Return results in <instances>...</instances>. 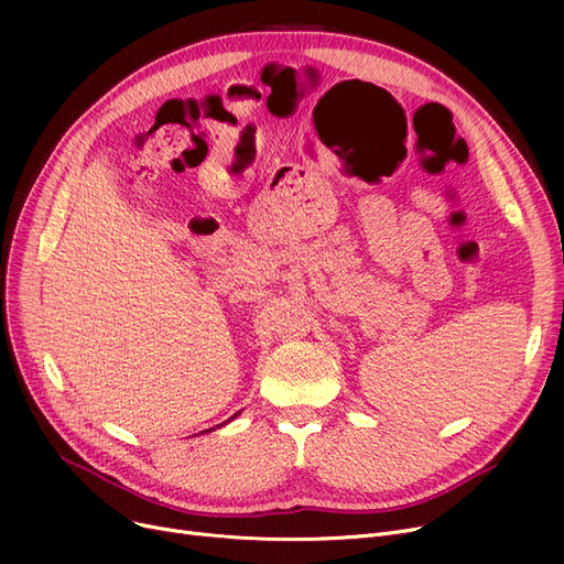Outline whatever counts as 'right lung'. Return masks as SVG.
<instances>
[{
  "instance_id": "obj_1",
  "label": "right lung",
  "mask_w": 564,
  "mask_h": 564,
  "mask_svg": "<svg viewBox=\"0 0 564 564\" xmlns=\"http://www.w3.org/2000/svg\"><path fill=\"white\" fill-rule=\"evenodd\" d=\"M235 416H237V413H235ZM235 416H230V421H232ZM221 425H226V423H221ZM221 425H217V427H221ZM213 430H215V427H213ZM207 432H210V430H207Z\"/></svg>"
}]
</instances>
